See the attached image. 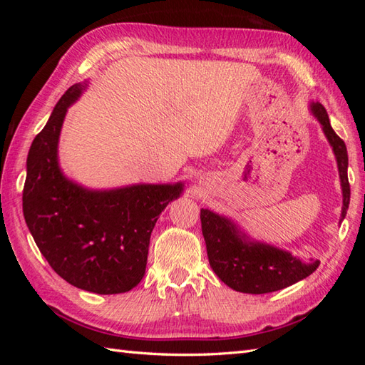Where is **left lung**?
Instances as JSON below:
<instances>
[{
  "mask_svg": "<svg viewBox=\"0 0 365 365\" xmlns=\"http://www.w3.org/2000/svg\"><path fill=\"white\" fill-rule=\"evenodd\" d=\"M312 114L322 123L332 150L337 158L340 185H342L344 207L340 222L350 205V183H348L346 145L332 130L328 113L320 103H311ZM202 235L207 245L210 267L221 281L230 289L243 293H269L285 289L319 268V260L302 262L289 251L260 242H251L230 220L202 208L200 210Z\"/></svg>",
  "mask_w": 365,
  "mask_h": 365,
  "instance_id": "obj_1",
  "label": "left lung"
}]
</instances>
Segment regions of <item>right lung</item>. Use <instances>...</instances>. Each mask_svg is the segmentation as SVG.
<instances>
[{
  "label": "right lung",
  "instance_id": "1",
  "mask_svg": "<svg viewBox=\"0 0 365 365\" xmlns=\"http://www.w3.org/2000/svg\"><path fill=\"white\" fill-rule=\"evenodd\" d=\"M84 86L66 91L31 144L23 215L38 251L64 281L92 293H125L141 282L155 222L183 185L92 191L66 178L58 163L59 133Z\"/></svg>",
  "mask_w": 365,
  "mask_h": 365
}]
</instances>
